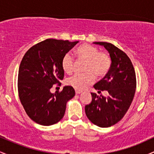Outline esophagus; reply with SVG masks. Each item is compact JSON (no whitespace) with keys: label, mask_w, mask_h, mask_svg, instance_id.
<instances>
[{"label":"esophagus","mask_w":154,"mask_h":154,"mask_svg":"<svg viewBox=\"0 0 154 154\" xmlns=\"http://www.w3.org/2000/svg\"><path fill=\"white\" fill-rule=\"evenodd\" d=\"M75 93H76V94L78 95V94H80V93H82V91H79V90H75Z\"/></svg>","instance_id":"34e87169"}]
</instances>
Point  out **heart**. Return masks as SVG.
Returning <instances> with one entry per match:
<instances>
[{"label":"heart","mask_w":154,"mask_h":154,"mask_svg":"<svg viewBox=\"0 0 154 154\" xmlns=\"http://www.w3.org/2000/svg\"><path fill=\"white\" fill-rule=\"evenodd\" d=\"M79 59L87 61L85 74H75L67 79L66 83L69 85L77 90H84L89 85L92 84L95 79V76L103 77L109 72L111 67V60L106 53L99 52L98 48L91 45H83L76 51ZM61 66L64 72L72 73L74 68V59L69 53L63 56Z\"/></svg>","instance_id":"b5f03b06"}]
</instances>
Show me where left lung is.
Here are the masks:
<instances>
[{
	"label": "left lung",
	"mask_w": 154,
	"mask_h": 154,
	"mask_svg": "<svg viewBox=\"0 0 154 154\" xmlns=\"http://www.w3.org/2000/svg\"><path fill=\"white\" fill-rule=\"evenodd\" d=\"M103 46L111 60L109 71L94 85L98 92L107 91V98L92 93V101L85 110L88 119L100 128H109L119 122L131 105L136 88L133 65L125 53L113 44L95 42Z\"/></svg>",
	"instance_id": "left-lung-1"
}]
</instances>
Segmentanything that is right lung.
I'll return each mask as SVG.
<instances>
[{"instance_id":"1","label":"right lung","mask_w":154,"mask_h":154,"mask_svg":"<svg viewBox=\"0 0 154 154\" xmlns=\"http://www.w3.org/2000/svg\"><path fill=\"white\" fill-rule=\"evenodd\" d=\"M79 43L47 39L29 49L21 61L18 75L19 99L32 120L50 126L63 117L68 100L75 95L71 86L61 92H51L64 76L61 66L63 56Z\"/></svg>"}]
</instances>
